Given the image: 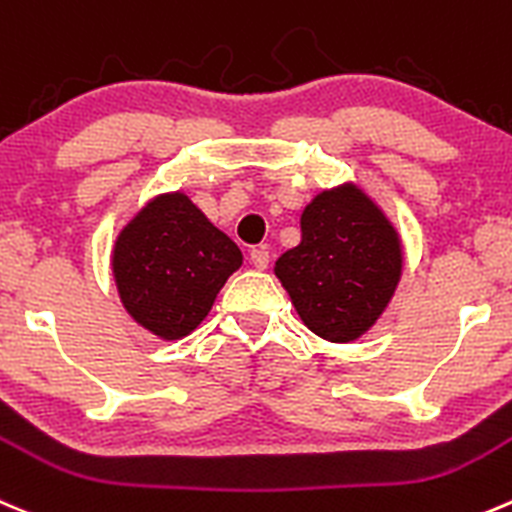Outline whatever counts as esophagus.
Wrapping results in <instances>:
<instances>
[{"label":"esophagus","mask_w":512,"mask_h":512,"mask_svg":"<svg viewBox=\"0 0 512 512\" xmlns=\"http://www.w3.org/2000/svg\"><path fill=\"white\" fill-rule=\"evenodd\" d=\"M250 262L255 270H265L270 265V252L265 247H255V250H250Z\"/></svg>","instance_id":"1"}]
</instances>
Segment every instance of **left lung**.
Returning a JSON list of instances; mask_svg holds the SVG:
<instances>
[{
	"label": "left lung",
	"mask_w": 512,
	"mask_h": 512,
	"mask_svg": "<svg viewBox=\"0 0 512 512\" xmlns=\"http://www.w3.org/2000/svg\"><path fill=\"white\" fill-rule=\"evenodd\" d=\"M300 227V245L275 262V275L315 335L357 340L393 300L403 275L400 235L355 185L320 192Z\"/></svg>",
	"instance_id": "1"
}]
</instances>
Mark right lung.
<instances>
[{
    "mask_svg": "<svg viewBox=\"0 0 512 512\" xmlns=\"http://www.w3.org/2000/svg\"><path fill=\"white\" fill-rule=\"evenodd\" d=\"M240 265V247L182 192L147 202L112 250L124 310L162 340L190 335Z\"/></svg>",
    "mask_w": 512,
    "mask_h": 512,
    "instance_id": "add662e5",
    "label": "right lung"
}]
</instances>
